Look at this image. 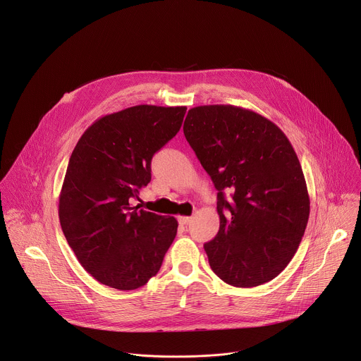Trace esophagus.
I'll return each instance as SVG.
<instances>
[{
    "instance_id": "obj_1",
    "label": "esophagus",
    "mask_w": 361,
    "mask_h": 361,
    "mask_svg": "<svg viewBox=\"0 0 361 361\" xmlns=\"http://www.w3.org/2000/svg\"><path fill=\"white\" fill-rule=\"evenodd\" d=\"M178 223L181 226H188L191 223V217H178Z\"/></svg>"
}]
</instances>
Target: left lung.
Instances as JSON below:
<instances>
[{
  "instance_id": "8db88e82",
  "label": "left lung",
  "mask_w": 361,
  "mask_h": 361,
  "mask_svg": "<svg viewBox=\"0 0 361 361\" xmlns=\"http://www.w3.org/2000/svg\"><path fill=\"white\" fill-rule=\"evenodd\" d=\"M183 130L219 191L220 228L204 244L212 270L234 287L273 280L291 262L310 216L291 142L273 121L234 106L194 107Z\"/></svg>"
}]
</instances>
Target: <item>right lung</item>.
Listing matches in <instances>:
<instances>
[{
    "instance_id": "right-lung-1",
    "label": "right lung",
    "mask_w": 361,
    "mask_h": 361,
    "mask_svg": "<svg viewBox=\"0 0 361 361\" xmlns=\"http://www.w3.org/2000/svg\"><path fill=\"white\" fill-rule=\"evenodd\" d=\"M187 107L135 106L94 121L64 177L59 216L80 264L101 284L135 290L156 276L177 234L174 217L131 207L151 159L178 131Z\"/></svg>"
}]
</instances>
